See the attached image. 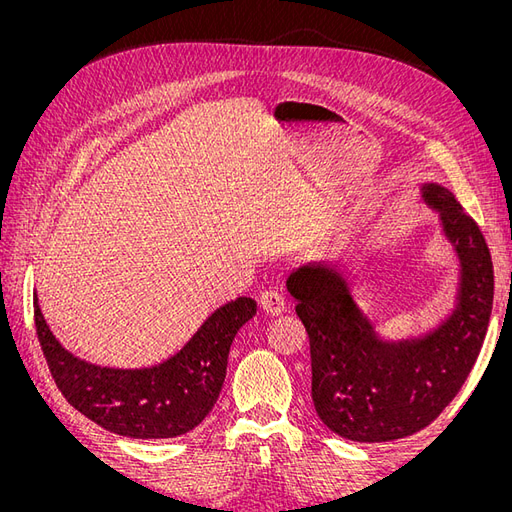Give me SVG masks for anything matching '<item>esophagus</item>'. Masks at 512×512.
Segmentation results:
<instances>
[{"label":"esophagus","mask_w":512,"mask_h":512,"mask_svg":"<svg viewBox=\"0 0 512 512\" xmlns=\"http://www.w3.org/2000/svg\"><path fill=\"white\" fill-rule=\"evenodd\" d=\"M258 303L269 316H280L286 309V301L282 297V292H277V290H262Z\"/></svg>","instance_id":"esophagus-1"}]
</instances>
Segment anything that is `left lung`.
I'll return each mask as SVG.
<instances>
[{
	"mask_svg": "<svg viewBox=\"0 0 512 512\" xmlns=\"http://www.w3.org/2000/svg\"><path fill=\"white\" fill-rule=\"evenodd\" d=\"M461 260L459 305L423 339L389 344L356 309L333 267L305 265L288 277L312 352V399L322 423L354 442L412 436L451 404L483 348L493 305V262L483 230L457 198L425 185Z\"/></svg>",
	"mask_w": 512,
	"mask_h": 512,
	"instance_id": "8db88e82",
	"label": "left lung"
}]
</instances>
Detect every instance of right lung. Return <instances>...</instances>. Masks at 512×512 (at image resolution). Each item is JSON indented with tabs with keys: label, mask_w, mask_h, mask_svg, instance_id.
I'll use <instances>...</instances> for the list:
<instances>
[{
	"label": "right lung",
	"mask_w": 512,
	"mask_h": 512,
	"mask_svg": "<svg viewBox=\"0 0 512 512\" xmlns=\"http://www.w3.org/2000/svg\"><path fill=\"white\" fill-rule=\"evenodd\" d=\"M254 314L256 301L239 297L215 309L168 361L147 369H111L61 348L34 299L36 335L61 395L100 427L141 440L175 438L203 423L220 397L232 339Z\"/></svg>",
	"instance_id": "right-lung-1"
}]
</instances>
